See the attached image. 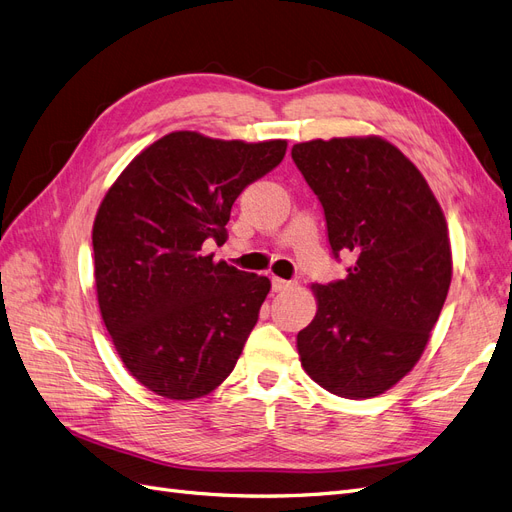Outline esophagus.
<instances>
[{
    "mask_svg": "<svg viewBox=\"0 0 512 512\" xmlns=\"http://www.w3.org/2000/svg\"><path fill=\"white\" fill-rule=\"evenodd\" d=\"M271 286L275 292H282V290H288L292 286V282H286V280H282V277H273Z\"/></svg>",
    "mask_w": 512,
    "mask_h": 512,
    "instance_id": "esophagus-1",
    "label": "esophagus"
}]
</instances>
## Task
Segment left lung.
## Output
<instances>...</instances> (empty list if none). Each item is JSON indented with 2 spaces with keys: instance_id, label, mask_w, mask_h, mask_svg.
Listing matches in <instances>:
<instances>
[{
  "instance_id": "left-lung-1",
  "label": "left lung",
  "mask_w": 512,
  "mask_h": 512,
  "mask_svg": "<svg viewBox=\"0 0 512 512\" xmlns=\"http://www.w3.org/2000/svg\"><path fill=\"white\" fill-rule=\"evenodd\" d=\"M292 160L320 198L333 254L354 256L346 280L312 284L301 365L337 397L382 395L421 359L451 286L442 207L421 170L374 134L297 143Z\"/></svg>"
}]
</instances>
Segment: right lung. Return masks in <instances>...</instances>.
I'll return each instance as SVG.
<instances>
[{
    "instance_id": "1",
    "label": "right lung",
    "mask_w": 512,
    "mask_h": 512,
    "mask_svg": "<svg viewBox=\"0 0 512 512\" xmlns=\"http://www.w3.org/2000/svg\"><path fill=\"white\" fill-rule=\"evenodd\" d=\"M288 143L170 132L145 147L104 194L94 277L121 363L160 397L192 401L230 376L271 290L269 277L213 260L237 196Z\"/></svg>"
}]
</instances>
